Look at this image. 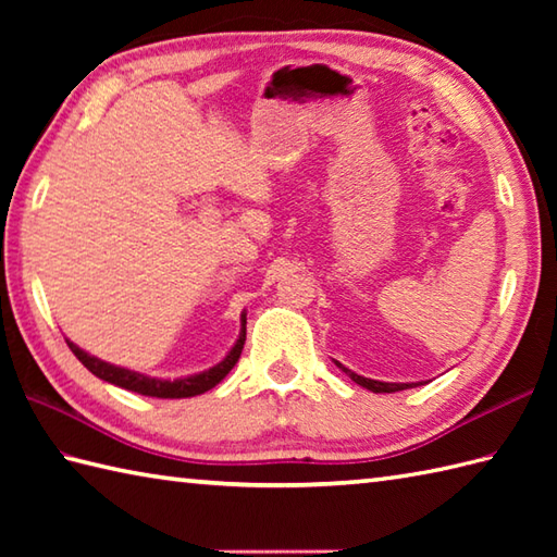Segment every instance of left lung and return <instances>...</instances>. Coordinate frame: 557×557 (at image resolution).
I'll list each match as a JSON object with an SVG mask.
<instances>
[{"label": "left lung", "instance_id": "1", "mask_svg": "<svg viewBox=\"0 0 557 557\" xmlns=\"http://www.w3.org/2000/svg\"><path fill=\"white\" fill-rule=\"evenodd\" d=\"M342 371L345 373H349V377L354 383H359L361 387H366V389H371V393H399V389H407V387H413V383H383V381H371V377H363V375H357V373H351V371H347L345 366L342 363H337Z\"/></svg>", "mask_w": 557, "mask_h": 557}]
</instances>
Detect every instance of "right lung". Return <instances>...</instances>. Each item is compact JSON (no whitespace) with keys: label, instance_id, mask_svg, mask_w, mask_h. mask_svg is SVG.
<instances>
[{"label":"right lung","instance_id":"right-lung-1","mask_svg":"<svg viewBox=\"0 0 557 557\" xmlns=\"http://www.w3.org/2000/svg\"><path fill=\"white\" fill-rule=\"evenodd\" d=\"M244 342H246V327H242V335H239V339H236V345L232 347V351L218 366H212V369H208L203 373H196V375H188V377H176V381H162V377H150V375H144V373L122 369V366L100 361L98 357H90L88 351H83L81 347H76L74 342H69V339H66V345H69L71 351L76 354V359L83 366H86V369L92 375L102 377V381H108L112 385H120L124 389H132V393L146 395V397L182 399V397L203 395V393H208L210 387H215L222 381V377L234 369V363L239 361Z\"/></svg>","mask_w":557,"mask_h":557}]
</instances>
